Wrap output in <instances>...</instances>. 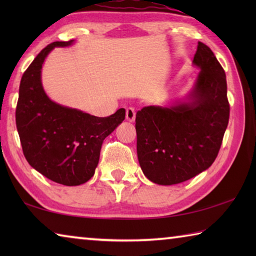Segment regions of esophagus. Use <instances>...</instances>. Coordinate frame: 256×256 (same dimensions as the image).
Listing matches in <instances>:
<instances>
[{
  "label": "esophagus",
  "mask_w": 256,
  "mask_h": 256,
  "mask_svg": "<svg viewBox=\"0 0 256 256\" xmlns=\"http://www.w3.org/2000/svg\"><path fill=\"white\" fill-rule=\"evenodd\" d=\"M125 118H126V120H128V122H133L136 120V110H134V108H128L126 112H125Z\"/></svg>",
  "instance_id": "obj_1"
}]
</instances>
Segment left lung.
Here are the masks:
<instances>
[{"label":"left lung","mask_w":256,"mask_h":256,"mask_svg":"<svg viewBox=\"0 0 256 256\" xmlns=\"http://www.w3.org/2000/svg\"><path fill=\"white\" fill-rule=\"evenodd\" d=\"M193 63L201 71L190 94L192 102L146 106L136 112L138 162L156 184H178L208 170L222 144L230 110L224 70L201 42Z\"/></svg>","instance_id":"left-lung-1"}]
</instances>
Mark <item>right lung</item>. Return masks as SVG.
Instances as JSON below:
<instances>
[{
    "label": "right lung",
    "instance_id": "1",
    "mask_svg": "<svg viewBox=\"0 0 256 256\" xmlns=\"http://www.w3.org/2000/svg\"><path fill=\"white\" fill-rule=\"evenodd\" d=\"M73 40L54 42L40 50L20 81L16 124L30 166L55 183L76 186L94 174L105 138L125 118V110L107 118L63 107L46 96L40 70L47 54Z\"/></svg>",
    "mask_w": 256,
    "mask_h": 256
}]
</instances>
